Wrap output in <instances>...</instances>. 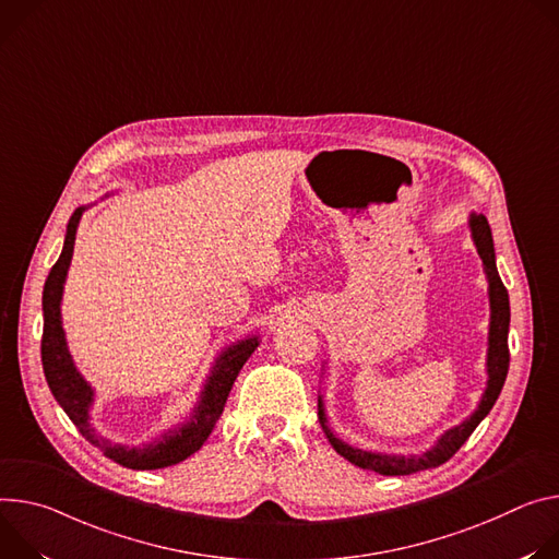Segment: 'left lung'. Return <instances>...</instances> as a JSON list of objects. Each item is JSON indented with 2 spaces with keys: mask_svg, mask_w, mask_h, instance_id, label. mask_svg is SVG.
<instances>
[{
  "mask_svg": "<svg viewBox=\"0 0 559 559\" xmlns=\"http://www.w3.org/2000/svg\"><path fill=\"white\" fill-rule=\"evenodd\" d=\"M471 230H473V239L477 246V253L484 262L486 275H488V295H490V333H488V386L486 393L481 397V404L477 406V411L471 415V419H466L464 424H460L457 428H451L449 432H444L442 440L436 444V449L426 451L424 455L417 457H395V455H378V453H368L361 449H353L346 442L337 440L333 432L326 426V417H324V408H322V400H320V424L324 428V432L329 436V442L333 444V449L346 457L350 464L364 468V471H373L380 475H408V473H419L426 468H436L444 462H449L460 449L462 444L471 438V432L477 428V424L490 413L495 400L500 397V391L504 386L507 373H509V361H511V353H509V322H511V308H509V290L500 280L498 266H495V251H492V235H490V226L486 222L484 215H473L471 217Z\"/></svg>",
  "mask_w": 559,
  "mask_h": 559,
  "instance_id": "obj_1",
  "label": "left lung"
}]
</instances>
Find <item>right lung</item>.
Returning a JSON list of instances; mask_svg holds the SVG:
<instances>
[{
	"label": "right lung",
	"instance_id": "add662e5",
	"mask_svg": "<svg viewBox=\"0 0 559 559\" xmlns=\"http://www.w3.org/2000/svg\"><path fill=\"white\" fill-rule=\"evenodd\" d=\"M84 209H78L69 222L67 228V241H64V251H61L59 260L52 264L46 284H44V333H41V364H44V376L48 382L50 393L59 402V406L64 408V413L71 417V421L80 428L82 436L97 447L108 460L133 468V471H153V468H164L173 466L186 457H191L195 451L202 449L206 438L211 436L213 426L217 424L228 393L235 384V378L246 364V359L253 355L258 348V340H243L235 346H230L215 364L213 376L209 378V384L202 393V402L191 417V421H186L177 430H170L168 436H164L159 442L144 447V449H129V447H119L110 444L108 440L99 438L93 430L88 421V406L93 402V391L91 386L82 380L78 373V368L71 359V353L67 348L64 340V329H61V318H59V301H61V288H64L67 271L73 258V246H75V233L78 224L82 217Z\"/></svg>",
	"mask_w": 559,
	"mask_h": 559
}]
</instances>
